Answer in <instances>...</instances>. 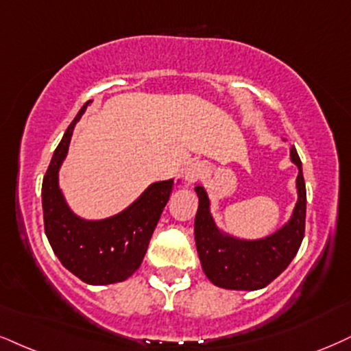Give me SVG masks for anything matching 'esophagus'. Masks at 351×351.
Returning <instances> with one entry per match:
<instances>
[{
    "instance_id": "1",
    "label": "esophagus",
    "mask_w": 351,
    "mask_h": 351,
    "mask_svg": "<svg viewBox=\"0 0 351 351\" xmlns=\"http://www.w3.org/2000/svg\"><path fill=\"white\" fill-rule=\"evenodd\" d=\"M205 164L203 162H192L190 164V166L187 167V171H185V180H187L189 184H192V182H197L198 179H200V177L205 174Z\"/></svg>"
}]
</instances>
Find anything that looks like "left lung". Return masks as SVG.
Listing matches in <instances>:
<instances>
[{
  "label": "left lung",
  "instance_id": "obj_1",
  "mask_svg": "<svg viewBox=\"0 0 351 351\" xmlns=\"http://www.w3.org/2000/svg\"><path fill=\"white\" fill-rule=\"evenodd\" d=\"M291 161L300 169L296 179L298 203L291 219L275 234L258 241H241L223 236L210 215V202L203 187H197L195 244L202 268L211 283L226 289L265 288L291 263L300 250L306 226V184L301 159L295 146Z\"/></svg>",
  "mask_w": 351,
  "mask_h": 351
}]
</instances>
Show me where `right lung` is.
<instances>
[{
  "label": "right lung",
  "instance_id": "obj_1",
  "mask_svg": "<svg viewBox=\"0 0 351 351\" xmlns=\"http://www.w3.org/2000/svg\"><path fill=\"white\" fill-rule=\"evenodd\" d=\"M89 102L66 128L43 176V226L64 268L84 283L109 285L127 280L141 265L174 180L149 185L127 210L102 221H84L73 215L58 189V169L68 153L75 125Z\"/></svg>",
  "mask_w": 351,
  "mask_h": 351
}]
</instances>
